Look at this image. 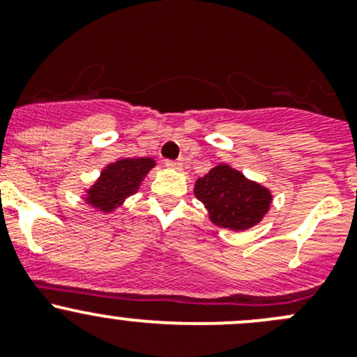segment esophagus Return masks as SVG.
<instances>
[{"instance_id": "obj_1", "label": "esophagus", "mask_w": 357, "mask_h": 357, "mask_svg": "<svg viewBox=\"0 0 357 357\" xmlns=\"http://www.w3.org/2000/svg\"><path fill=\"white\" fill-rule=\"evenodd\" d=\"M165 165H167L168 168H175V170H180V168L183 167V160H178V161H170V160H167L165 161Z\"/></svg>"}]
</instances>
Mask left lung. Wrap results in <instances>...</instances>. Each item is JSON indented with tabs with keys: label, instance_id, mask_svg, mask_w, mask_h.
<instances>
[{
	"label": "left lung",
	"instance_id": "left-lung-1",
	"mask_svg": "<svg viewBox=\"0 0 357 357\" xmlns=\"http://www.w3.org/2000/svg\"><path fill=\"white\" fill-rule=\"evenodd\" d=\"M194 196L204 204L208 218L229 231H248L271 210L273 194L239 170L220 163L194 183Z\"/></svg>",
	"mask_w": 357,
	"mask_h": 357
}]
</instances>
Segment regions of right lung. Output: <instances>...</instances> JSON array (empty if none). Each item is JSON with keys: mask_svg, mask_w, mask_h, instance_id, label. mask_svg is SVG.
I'll list each match as a JSON object with an SVG mask.
<instances>
[{"mask_svg": "<svg viewBox=\"0 0 357 357\" xmlns=\"http://www.w3.org/2000/svg\"><path fill=\"white\" fill-rule=\"evenodd\" d=\"M156 161L153 158H123L109 163L93 185L84 190V203L102 213H111L140 189Z\"/></svg>", "mask_w": 357, "mask_h": 357, "instance_id": "obj_1", "label": "right lung"}]
</instances>
